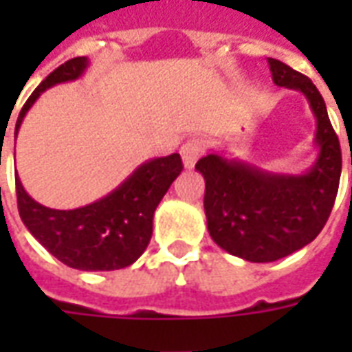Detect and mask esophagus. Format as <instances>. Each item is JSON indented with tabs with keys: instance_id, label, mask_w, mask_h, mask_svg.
Returning <instances> with one entry per match:
<instances>
[{
	"instance_id": "esophagus-1",
	"label": "esophagus",
	"mask_w": 352,
	"mask_h": 352,
	"mask_svg": "<svg viewBox=\"0 0 352 352\" xmlns=\"http://www.w3.org/2000/svg\"><path fill=\"white\" fill-rule=\"evenodd\" d=\"M204 153V141L199 138L188 139L183 146H181V158L186 169H192L199 160V156Z\"/></svg>"
}]
</instances>
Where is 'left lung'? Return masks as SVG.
Segmentation results:
<instances>
[{"instance_id":"8db88e82","label":"left lung","mask_w":352,"mask_h":352,"mask_svg":"<svg viewBox=\"0 0 352 352\" xmlns=\"http://www.w3.org/2000/svg\"><path fill=\"white\" fill-rule=\"evenodd\" d=\"M277 87L305 96L317 120V160L303 173H279L211 153L196 171L206 179L204 209L209 236L249 262H275L311 243L330 217L341 177L340 139L317 87L302 73L267 58Z\"/></svg>"}]
</instances>
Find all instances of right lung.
<instances>
[{
  "label": "right lung",
  "instance_id": "add662e5",
  "mask_svg": "<svg viewBox=\"0 0 352 352\" xmlns=\"http://www.w3.org/2000/svg\"><path fill=\"white\" fill-rule=\"evenodd\" d=\"M87 56L73 58L50 73L20 111L14 139L26 113L45 90L77 80L87 72ZM183 171L177 153L143 162L107 196L77 209H50L35 201L16 173V199L30 234L69 267L82 272H111L128 267L145 252L153 236V217L171 183Z\"/></svg>",
  "mask_w": 352,
  "mask_h": 352
}]
</instances>
